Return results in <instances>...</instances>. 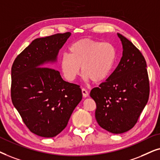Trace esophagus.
Segmentation results:
<instances>
[{
	"label": "esophagus",
	"instance_id": "obj_1",
	"mask_svg": "<svg viewBox=\"0 0 160 160\" xmlns=\"http://www.w3.org/2000/svg\"><path fill=\"white\" fill-rule=\"evenodd\" d=\"M82 93L83 97H87L88 96V92L86 88H82Z\"/></svg>",
	"mask_w": 160,
	"mask_h": 160
}]
</instances>
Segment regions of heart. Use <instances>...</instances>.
<instances>
[{
    "mask_svg": "<svg viewBox=\"0 0 160 160\" xmlns=\"http://www.w3.org/2000/svg\"><path fill=\"white\" fill-rule=\"evenodd\" d=\"M116 58V50L110 42H101L91 39H81L72 43L69 54L64 53L60 59V69L65 79L75 80L80 72L85 80L91 79L99 82L110 75Z\"/></svg>",
    "mask_w": 160,
    "mask_h": 160,
    "instance_id": "heart-1",
    "label": "heart"
}]
</instances>
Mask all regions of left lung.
Returning <instances> with one entry per match:
<instances>
[{
    "instance_id": "1",
    "label": "left lung",
    "mask_w": 160,
    "mask_h": 160,
    "mask_svg": "<svg viewBox=\"0 0 160 160\" xmlns=\"http://www.w3.org/2000/svg\"><path fill=\"white\" fill-rule=\"evenodd\" d=\"M122 57L105 82L91 91L95 117L102 128L113 134L129 131L137 123L149 97V80L143 55L120 33Z\"/></svg>"
}]
</instances>
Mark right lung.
<instances>
[{"instance_id": "1", "label": "right lung", "mask_w": 160, "mask_h": 160, "mask_svg": "<svg viewBox=\"0 0 160 160\" xmlns=\"http://www.w3.org/2000/svg\"><path fill=\"white\" fill-rule=\"evenodd\" d=\"M70 36L67 32L34 39L12 65V103L29 130L40 137L62 132L82 99L80 86L64 81L56 69L43 67L57 61Z\"/></svg>"}]
</instances>
